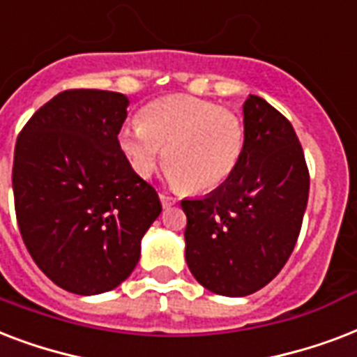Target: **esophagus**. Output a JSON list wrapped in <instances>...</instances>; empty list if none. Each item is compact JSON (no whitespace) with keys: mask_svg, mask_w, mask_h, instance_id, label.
Here are the masks:
<instances>
[{"mask_svg":"<svg viewBox=\"0 0 357 357\" xmlns=\"http://www.w3.org/2000/svg\"><path fill=\"white\" fill-rule=\"evenodd\" d=\"M160 201H162V206H164V208H169V206H173V204L176 203V199L167 195V193H160Z\"/></svg>","mask_w":357,"mask_h":357,"instance_id":"34e87169","label":"esophagus"}]
</instances>
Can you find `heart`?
Segmentation results:
<instances>
[{
	"instance_id": "heart-1",
	"label": "heart",
	"mask_w": 357,
	"mask_h": 357,
	"mask_svg": "<svg viewBox=\"0 0 357 357\" xmlns=\"http://www.w3.org/2000/svg\"><path fill=\"white\" fill-rule=\"evenodd\" d=\"M245 145L242 119L195 96L153 100L139 123L119 132V147L139 176H151L162 158L171 182L192 192H212L231 178Z\"/></svg>"
}]
</instances>
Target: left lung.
<instances>
[{"label": "left lung", "mask_w": 357, "mask_h": 357, "mask_svg": "<svg viewBox=\"0 0 357 357\" xmlns=\"http://www.w3.org/2000/svg\"><path fill=\"white\" fill-rule=\"evenodd\" d=\"M238 167L214 192L184 199L186 262L214 294L248 296L289 261L309 197V171L292 124L264 98L244 102Z\"/></svg>", "instance_id": "left-lung-1"}]
</instances>
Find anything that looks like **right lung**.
<instances>
[{
    "mask_svg": "<svg viewBox=\"0 0 357 357\" xmlns=\"http://www.w3.org/2000/svg\"><path fill=\"white\" fill-rule=\"evenodd\" d=\"M128 98L63 91L18 135L13 192L22 238L57 287L91 296L119 287L160 216L158 193L119 147Z\"/></svg>",
    "mask_w": 357,
    "mask_h": 357,
    "instance_id": "add662e5",
    "label": "right lung"
}]
</instances>
